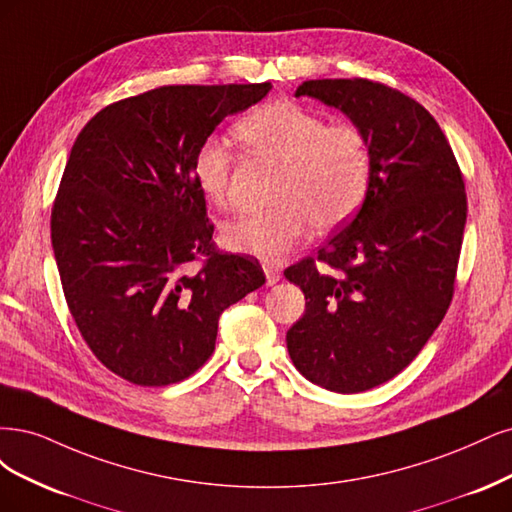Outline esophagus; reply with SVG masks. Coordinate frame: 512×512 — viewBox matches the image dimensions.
Instances as JSON below:
<instances>
[{"mask_svg": "<svg viewBox=\"0 0 512 512\" xmlns=\"http://www.w3.org/2000/svg\"><path fill=\"white\" fill-rule=\"evenodd\" d=\"M263 272H266V280L268 285H276L280 278H283V274H280V268L274 266V263H263Z\"/></svg>", "mask_w": 512, "mask_h": 512, "instance_id": "esophagus-1", "label": "esophagus"}]
</instances>
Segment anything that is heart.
<instances>
[{"label": "heart", "instance_id": "heart-1", "mask_svg": "<svg viewBox=\"0 0 512 512\" xmlns=\"http://www.w3.org/2000/svg\"><path fill=\"white\" fill-rule=\"evenodd\" d=\"M236 136L253 153L283 163L270 212L242 214L225 227V244L236 253L278 261L298 246L310 223L319 232L344 223L364 202L372 153L361 129L327 125L321 114L293 102H270L236 125ZM234 153L208 136L193 155V178L210 202H229Z\"/></svg>", "mask_w": 512, "mask_h": 512}]
</instances>
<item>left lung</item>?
<instances>
[{
	"instance_id": "obj_1",
	"label": "left lung",
	"mask_w": 512,
	"mask_h": 512,
	"mask_svg": "<svg viewBox=\"0 0 512 512\" xmlns=\"http://www.w3.org/2000/svg\"><path fill=\"white\" fill-rule=\"evenodd\" d=\"M302 95L361 129L372 174L359 212L317 259L285 270L306 298L287 349L310 383L359 393L400 374L447 315L468 212L464 178L440 125L412 97L366 78L306 80Z\"/></svg>"
}]
</instances>
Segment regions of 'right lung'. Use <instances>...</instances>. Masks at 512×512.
<instances>
[{
    "label": "right lung",
    "instance_id": "1",
    "mask_svg": "<svg viewBox=\"0 0 512 512\" xmlns=\"http://www.w3.org/2000/svg\"><path fill=\"white\" fill-rule=\"evenodd\" d=\"M261 85H172L82 127L51 214L65 302L93 355L125 381H183L214 351L219 317L266 283L259 261L214 249L193 155Z\"/></svg>",
    "mask_w": 512,
    "mask_h": 512
}]
</instances>
